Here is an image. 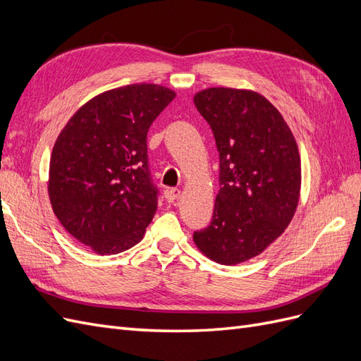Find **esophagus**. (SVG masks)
Returning <instances> with one entry per match:
<instances>
[{
    "label": "esophagus",
    "instance_id": "1",
    "mask_svg": "<svg viewBox=\"0 0 361 361\" xmlns=\"http://www.w3.org/2000/svg\"><path fill=\"white\" fill-rule=\"evenodd\" d=\"M180 197V190L179 188H170L166 191V199L169 203H174Z\"/></svg>",
    "mask_w": 361,
    "mask_h": 361
}]
</instances>
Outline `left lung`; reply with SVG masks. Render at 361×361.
Returning <instances> with one entry per match:
<instances>
[{
  "instance_id": "1",
  "label": "left lung",
  "mask_w": 361,
  "mask_h": 361,
  "mask_svg": "<svg viewBox=\"0 0 361 361\" xmlns=\"http://www.w3.org/2000/svg\"><path fill=\"white\" fill-rule=\"evenodd\" d=\"M194 105L220 154L212 221L194 232V244L216 264H243L274 243L297 211V141L277 108L253 90L211 87L194 94Z\"/></svg>"
}]
</instances>
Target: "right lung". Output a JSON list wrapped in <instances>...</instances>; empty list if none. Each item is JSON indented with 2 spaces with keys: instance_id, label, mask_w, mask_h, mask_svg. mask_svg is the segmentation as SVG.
<instances>
[{
  "instance_id": "obj_1",
  "label": "right lung",
  "mask_w": 361,
  "mask_h": 361,
  "mask_svg": "<svg viewBox=\"0 0 361 361\" xmlns=\"http://www.w3.org/2000/svg\"><path fill=\"white\" fill-rule=\"evenodd\" d=\"M176 93L130 84L94 96L61 129L49 161L52 211L96 255L143 239L158 206L147 166V130Z\"/></svg>"
}]
</instances>
